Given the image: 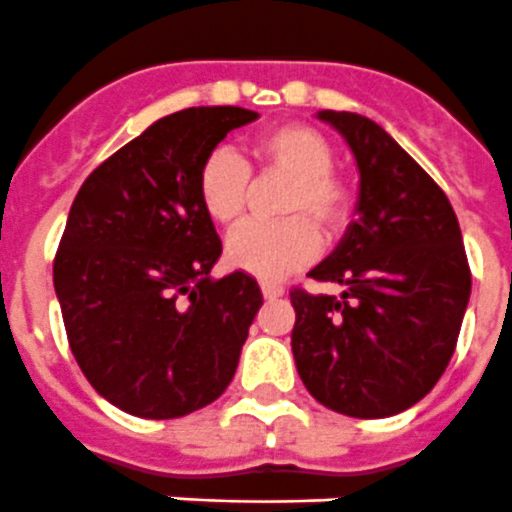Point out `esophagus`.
<instances>
[{"instance_id":"obj_1","label":"esophagus","mask_w":512,"mask_h":512,"mask_svg":"<svg viewBox=\"0 0 512 512\" xmlns=\"http://www.w3.org/2000/svg\"><path fill=\"white\" fill-rule=\"evenodd\" d=\"M260 289H263L265 299H278V296H283V286H281V283L260 281Z\"/></svg>"}]
</instances>
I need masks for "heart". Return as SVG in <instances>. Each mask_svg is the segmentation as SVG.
Instances as JSON below:
<instances>
[{
  "label": "heart",
  "mask_w": 512,
  "mask_h": 512,
  "mask_svg": "<svg viewBox=\"0 0 512 512\" xmlns=\"http://www.w3.org/2000/svg\"><path fill=\"white\" fill-rule=\"evenodd\" d=\"M252 169L289 176L276 223H249L231 236L226 257L236 270L257 278H283L304 268L320 252V223L325 234H338L351 213V187L333 171L336 150L320 130L302 122L270 127L249 143ZM247 163L229 148L210 150L197 169V203L223 229H234L247 213Z\"/></svg>",
  "instance_id": "1"
}]
</instances>
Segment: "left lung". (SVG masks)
I'll list each match as a JSON object with an SVG mask.
<instances>
[{"instance_id":"1","label":"left lung","mask_w":512,"mask_h":512,"mask_svg":"<svg viewBox=\"0 0 512 512\" xmlns=\"http://www.w3.org/2000/svg\"><path fill=\"white\" fill-rule=\"evenodd\" d=\"M359 166V203L336 252L309 276L341 296L289 291L304 388L338 414L382 419L422 401L448 367L471 270L448 195L372 119L320 111Z\"/></svg>"}]
</instances>
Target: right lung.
<instances>
[{
  "label": "right lung",
  "instance_id": "add662e5",
  "mask_svg": "<svg viewBox=\"0 0 512 512\" xmlns=\"http://www.w3.org/2000/svg\"><path fill=\"white\" fill-rule=\"evenodd\" d=\"M255 119L239 106L158 119L72 203L54 257L64 330L90 385L127 414L187 416L234 377L263 294L242 270L210 278L221 239L195 179L226 132Z\"/></svg>",
  "mask_w": 512,
  "mask_h": 512
}]
</instances>
